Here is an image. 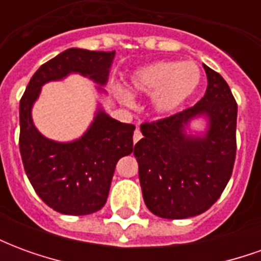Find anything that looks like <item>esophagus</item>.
<instances>
[{"instance_id": "obj_1", "label": "esophagus", "mask_w": 261, "mask_h": 261, "mask_svg": "<svg viewBox=\"0 0 261 261\" xmlns=\"http://www.w3.org/2000/svg\"><path fill=\"white\" fill-rule=\"evenodd\" d=\"M141 137L142 134H141V131H140V128H136V131H134V137H133V141H134V144L140 141V140H141Z\"/></svg>"}]
</instances>
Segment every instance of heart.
<instances>
[{"mask_svg": "<svg viewBox=\"0 0 261 261\" xmlns=\"http://www.w3.org/2000/svg\"><path fill=\"white\" fill-rule=\"evenodd\" d=\"M202 82L201 68L193 61H156L136 69L128 86L134 95H152L151 106L159 116H168L190 100ZM114 95L121 103L130 105L131 95L116 88Z\"/></svg>", "mask_w": 261, "mask_h": 261, "instance_id": "b5f03b06", "label": "heart"}]
</instances>
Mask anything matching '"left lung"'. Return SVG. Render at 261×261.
Masks as SVG:
<instances>
[{
  "label": "left lung",
  "instance_id": "obj_1",
  "mask_svg": "<svg viewBox=\"0 0 261 261\" xmlns=\"http://www.w3.org/2000/svg\"><path fill=\"white\" fill-rule=\"evenodd\" d=\"M207 91L200 102L168 119L141 125L134 147L142 197L161 218L200 215L217 201L232 175L236 155L238 105L225 80L204 65ZM207 127L193 133V119Z\"/></svg>",
  "mask_w": 261,
  "mask_h": 261
}]
</instances>
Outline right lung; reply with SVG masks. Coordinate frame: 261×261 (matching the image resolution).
<instances>
[{"instance_id":"obj_1","label":"right lung","mask_w":261,"mask_h":261,"mask_svg":"<svg viewBox=\"0 0 261 261\" xmlns=\"http://www.w3.org/2000/svg\"><path fill=\"white\" fill-rule=\"evenodd\" d=\"M116 51L68 48L37 69L19 103V149L28 179L43 201L65 215H88L106 204L116 164L133 152L136 125L110 117L97 105L88 130L74 141L44 137L33 124L32 109L42 86L80 74L96 84L99 93L109 80Z\"/></svg>"}]
</instances>
